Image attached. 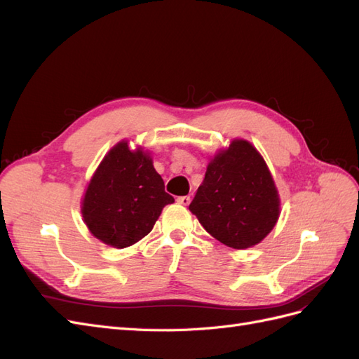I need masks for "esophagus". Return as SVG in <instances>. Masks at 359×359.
<instances>
[{"instance_id":"esophagus-1","label":"esophagus","mask_w":359,"mask_h":359,"mask_svg":"<svg viewBox=\"0 0 359 359\" xmlns=\"http://www.w3.org/2000/svg\"><path fill=\"white\" fill-rule=\"evenodd\" d=\"M190 196H181V198H178V203H181V205H184V206H187L189 203H190Z\"/></svg>"}]
</instances>
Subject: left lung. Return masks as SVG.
Wrapping results in <instances>:
<instances>
[{
	"label": "left lung",
	"instance_id": "left-lung-1",
	"mask_svg": "<svg viewBox=\"0 0 359 359\" xmlns=\"http://www.w3.org/2000/svg\"><path fill=\"white\" fill-rule=\"evenodd\" d=\"M189 210L215 240L243 250L273 231L280 199L262 156L247 140L235 139L208 163Z\"/></svg>",
	"mask_w": 359,
	"mask_h": 359
}]
</instances>
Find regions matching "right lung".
<instances>
[{
	"label": "right lung",
	"instance_id": "1",
	"mask_svg": "<svg viewBox=\"0 0 359 359\" xmlns=\"http://www.w3.org/2000/svg\"><path fill=\"white\" fill-rule=\"evenodd\" d=\"M175 202L142 148L116 144L97 168L82 201V217L102 243L124 248L153 229L161 210Z\"/></svg>",
	"mask_w": 359,
	"mask_h": 359
}]
</instances>
